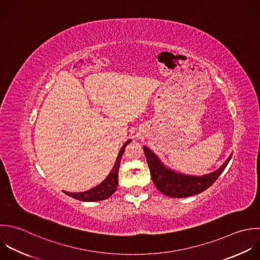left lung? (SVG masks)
Segmentation results:
<instances>
[{
    "mask_svg": "<svg viewBox=\"0 0 260 260\" xmlns=\"http://www.w3.org/2000/svg\"><path fill=\"white\" fill-rule=\"evenodd\" d=\"M144 152L155 186L163 194L170 198H187L203 192L218 179L232 157L230 155L218 170L210 174L192 176L177 173L167 168L148 147H144Z\"/></svg>",
    "mask_w": 260,
    "mask_h": 260,
    "instance_id": "left-lung-1",
    "label": "left lung"
}]
</instances>
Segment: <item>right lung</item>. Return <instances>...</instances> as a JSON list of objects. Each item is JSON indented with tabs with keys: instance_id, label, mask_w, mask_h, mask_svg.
Wrapping results in <instances>:
<instances>
[{
	"instance_id": "right-lung-1",
	"label": "right lung",
	"mask_w": 260,
	"mask_h": 260,
	"mask_svg": "<svg viewBox=\"0 0 260 260\" xmlns=\"http://www.w3.org/2000/svg\"><path fill=\"white\" fill-rule=\"evenodd\" d=\"M131 140L127 141L121 147L112 170L110 171L109 175L105 178V180L102 181L99 185L84 192H67V191H63V192L69 197H72L73 199L83 201V202H99L111 197L116 190V187L118 184V170H119L121 157H122V154L124 153V149L126 145Z\"/></svg>"
}]
</instances>
